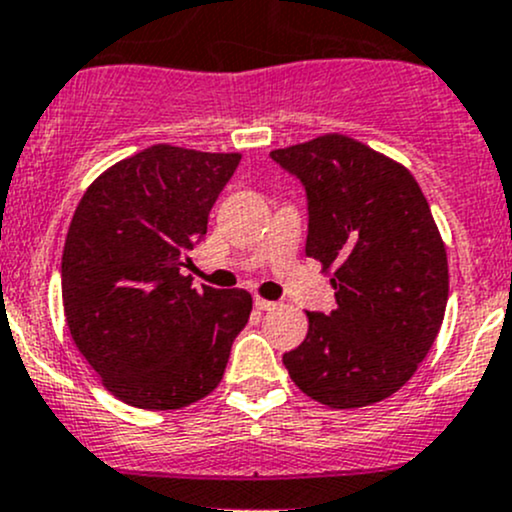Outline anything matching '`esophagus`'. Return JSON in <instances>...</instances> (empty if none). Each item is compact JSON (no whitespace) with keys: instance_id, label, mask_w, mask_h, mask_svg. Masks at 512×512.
Segmentation results:
<instances>
[{"instance_id":"1","label":"esophagus","mask_w":512,"mask_h":512,"mask_svg":"<svg viewBox=\"0 0 512 512\" xmlns=\"http://www.w3.org/2000/svg\"><path fill=\"white\" fill-rule=\"evenodd\" d=\"M254 305L258 310H276L278 308V303H273V300H266V298H254Z\"/></svg>"}]
</instances>
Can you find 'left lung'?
Returning <instances> with one entry per match:
<instances>
[{
  "label": "left lung",
  "mask_w": 512,
  "mask_h": 512,
  "mask_svg": "<svg viewBox=\"0 0 512 512\" xmlns=\"http://www.w3.org/2000/svg\"><path fill=\"white\" fill-rule=\"evenodd\" d=\"M305 184V254L330 273L337 308L308 313L283 355L295 387L333 409L370 407L412 379L449 300V261L412 172L365 142L328 133L271 152Z\"/></svg>",
  "instance_id": "obj_1"
}]
</instances>
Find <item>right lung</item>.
Wrapping results in <instances>:
<instances>
[{"instance_id":"add662e5","label":"right lung","mask_w":512,"mask_h":512,"mask_svg":"<svg viewBox=\"0 0 512 512\" xmlns=\"http://www.w3.org/2000/svg\"><path fill=\"white\" fill-rule=\"evenodd\" d=\"M239 160L162 142L115 162L78 202L63 313L78 352L130 407L165 412L212 394L249 323V291H197L179 273Z\"/></svg>"}]
</instances>
